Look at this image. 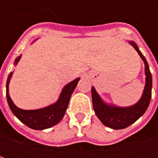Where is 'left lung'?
<instances>
[{
    "mask_svg": "<svg viewBox=\"0 0 158 158\" xmlns=\"http://www.w3.org/2000/svg\"><path fill=\"white\" fill-rule=\"evenodd\" d=\"M129 44L135 49L136 52H138V54L140 56L145 63L146 85L142 96L139 102L133 106L127 107H119L114 105H110L101 98V96L98 95L93 86L91 87L93 107L96 116L104 125L113 129H125L134 123L136 120H138L147 109L152 97V73L150 72L148 63L135 43L134 41H129Z\"/></svg>",
    "mask_w": 158,
    "mask_h": 158,
    "instance_id": "8db88e82",
    "label": "left lung"
}]
</instances>
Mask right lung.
Masks as SVG:
<instances>
[{
	"label": "right lung",
	"mask_w": 158,
	"mask_h": 158,
	"mask_svg": "<svg viewBox=\"0 0 158 158\" xmlns=\"http://www.w3.org/2000/svg\"><path fill=\"white\" fill-rule=\"evenodd\" d=\"M20 58L21 56H19L15 59L14 65L18 64ZM12 73H10L6 80V99H7L9 107L12 113L23 123H24L30 129H36V130L49 129L52 126L56 125L62 120L65 114L67 107L69 106L71 95L80 79L79 78H77L74 80H73L72 82L69 83L67 85L64 86L60 94L58 100L52 105H49L48 106L40 109L23 110L14 105V103L12 102V99L9 96L8 86Z\"/></svg>",
	"instance_id": "right-lung-1"
}]
</instances>
